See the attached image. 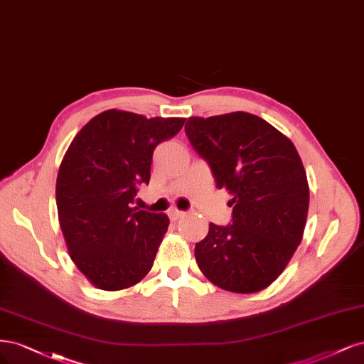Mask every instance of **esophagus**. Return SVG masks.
<instances>
[{
	"label": "esophagus",
	"instance_id": "esophagus-1",
	"mask_svg": "<svg viewBox=\"0 0 364 364\" xmlns=\"http://www.w3.org/2000/svg\"><path fill=\"white\" fill-rule=\"evenodd\" d=\"M168 216L171 220H177L184 216V212H181V210H178V208H171L168 212Z\"/></svg>",
	"mask_w": 364,
	"mask_h": 364
}]
</instances>
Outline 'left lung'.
Listing matches in <instances>:
<instances>
[{"label": "left lung", "mask_w": 364, "mask_h": 364, "mask_svg": "<svg viewBox=\"0 0 364 364\" xmlns=\"http://www.w3.org/2000/svg\"><path fill=\"white\" fill-rule=\"evenodd\" d=\"M186 134L232 199L231 224L210 222L195 245L201 272L218 287L255 293L284 271L309 212L306 169L291 140L259 116L232 112L189 118Z\"/></svg>", "instance_id": "8db88e82"}]
</instances>
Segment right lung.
Instances as JSON below:
<instances>
[{
	"label": "right lung",
	"instance_id": "1",
	"mask_svg": "<svg viewBox=\"0 0 364 364\" xmlns=\"http://www.w3.org/2000/svg\"><path fill=\"white\" fill-rule=\"evenodd\" d=\"M184 121L112 109L69 145L55 183L58 222L73 262L95 287L122 290L151 271L169 218L133 201L137 187L149 183L156 146Z\"/></svg>",
	"mask_w": 364,
	"mask_h": 364
}]
</instances>
